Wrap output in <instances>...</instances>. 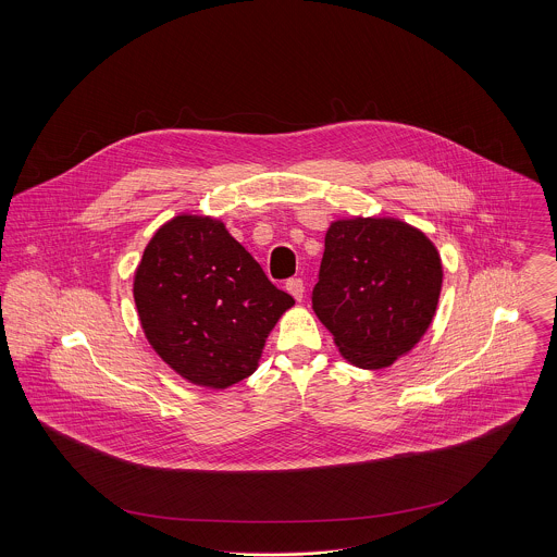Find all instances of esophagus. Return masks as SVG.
<instances>
[{
	"label": "esophagus",
	"instance_id": "esophagus-1",
	"mask_svg": "<svg viewBox=\"0 0 557 557\" xmlns=\"http://www.w3.org/2000/svg\"><path fill=\"white\" fill-rule=\"evenodd\" d=\"M285 289L294 296V300L302 302V298H305V283H302L300 278H289L287 285H285Z\"/></svg>",
	"mask_w": 557,
	"mask_h": 557
}]
</instances>
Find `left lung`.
Segmentation results:
<instances>
[{
	"label": "left lung",
	"mask_w": 557,
	"mask_h": 557,
	"mask_svg": "<svg viewBox=\"0 0 557 557\" xmlns=\"http://www.w3.org/2000/svg\"><path fill=\"white\" fill-rule=\"evenodd\" d=\"M442 283L440 250L422 230L393 216L336 219L313 309L349 364L386 369L426 334Z\"/></svg>",
	"instance_id": "8db88e82"
}]
</instances>
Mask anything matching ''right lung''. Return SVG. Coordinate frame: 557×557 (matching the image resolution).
Listing matches in <instances>:
<instances>
[{
    "mask_svg": "<svg viewBox=\"0 0 557 557\" xmlns=\"http://www.w3.org/2000/svg\"><path fill=\"white\" fill-rule=\"evenodd\" d=\"M133 296L160 360L210 391L252 375L272 327L296 305L221 219L193 212L173 216L148 242Z\"/></svg>",
    "mask_w": 557,
    "mask_h": 557,
    "instance_id": "1",
    "label": "right lung"
}]
</instances>
